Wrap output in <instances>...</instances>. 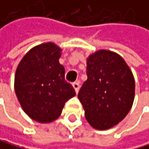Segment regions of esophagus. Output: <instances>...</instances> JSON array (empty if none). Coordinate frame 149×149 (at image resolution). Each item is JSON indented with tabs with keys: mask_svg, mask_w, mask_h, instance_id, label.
Wrapping results in <instances>:
<instances>
[{
	"mask_svg": "<svg viewBox=\"0 0 149 149\" xmlns=\"http://www.w3.org/2000/svg\"><path fill=\"white\" fill-rule=\"evenodd\" d=\"M72 86H73V88H74V90H75V92H76V93H78V92H79V90H80V83H79V81H75L72 84Z\"/></svg>",
	"mask_w": 149,
	"mask_h": 149,
	"instance_id": "esophagus-1",
	"label": "esophagus"
}]
</instances>
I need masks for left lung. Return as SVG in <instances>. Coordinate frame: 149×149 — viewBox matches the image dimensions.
<instances>
[{
	"label": "left lung",
	"instance_id": "left-lung-1",
	"mask_svg": "<svg viewBox=\"0 0 149 149\" xmlns=\"http://www.w3.org/2000/svg\"><path fill=\"white\" fill-rule=\"evenodd\" d=\"M87 80L78 97L85 118L96 130L121 121L133 106L135 83L132 70L117 53L99 50L87 58Z\"/></svg>",
	"mask_w": 149,
	"mask_h": 149
}]
</instances>
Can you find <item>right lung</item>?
<instances>
[{
	"instance_id": "right-lung-1",
	"label": "right lung",
	"mask_w": 149,
	"mask_h": 149,
	"mask_svg": "<svg viewBox=\"0 0 149 149\" xmlns=\"http://www.w3.org/2000/svg\"><path fill=\"white\" fill-rule=\"evenodd\" d=\"M61 48L54 42L33 47L19 62L15 75V91L24 112L40 123H50L61 115L76 93L65 81L59 63Z\"/></svg>"
}]
</instances>
